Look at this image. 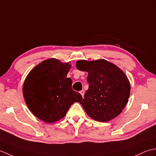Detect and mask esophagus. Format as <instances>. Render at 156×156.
Instances as JSON below:
<instances>
[{
	"label": "esophagus",
	"instance_id": "obj_1",
	"mask_svg": "<svg viewBox=\"0 0 156 156\" xmlns=\"http://www.w3.org/2000/svg\"><path fill=\"white\" fill-rule=\"evenodd\" d=\"M84 93H85V91H84V90H81V91H80V94H81V96H82V97H83V96H84Z\"/></svg>",
	"mask_w": 156,
	"mask_h": 156
}]
</instances>
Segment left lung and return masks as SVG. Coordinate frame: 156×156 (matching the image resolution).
I'll use <instances>...</instances> for the list:
<instances>
[{
    "mask_svg": "<svg viewBox=\"0 0 156 156\" xmlns=\"http://www.w3.org/2000/svg\"><path fill=\"white\" fill-rule=\"evenodd\" d=\"M76 67L88 73L89 88L80 104L89 116L104 122L119 116L128 102L131 90L122 70L102 59L78 60Z\"/></svg>",
    "mask_w": 156,
    "mask_h": 156,
    "instance_id": "1",
    "label": "left lung"
}]
</instances>
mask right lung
I'll return each mask as SVG.
<instances>
[{"mask_svg":"<svg viewBox=\"0 0 156 156\" xmlns=\"http://www.w3.org/2000/svg\"><path fill=\"white\" fill-rule=\"evenodd\" d=\"M69 63L50 58L34 68L24 81L25 101L31 112L43 121L50 123L64 117L74 102L83 98L72 89V80L66 77Z\"/></svg>","mask_w":156,"mask_h":156,"instance_id":"1","label":"right lung"}]
</instances>
